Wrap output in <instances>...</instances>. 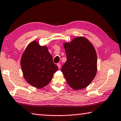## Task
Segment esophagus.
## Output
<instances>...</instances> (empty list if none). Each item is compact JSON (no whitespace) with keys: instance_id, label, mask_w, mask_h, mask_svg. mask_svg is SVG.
Returning <instances> with one entry per match:
<instances>
[{"instance_id":"obj_1","label":"esophagus","mask_w":121,"mask_h":121,"mask_svg":"<svg viewBox=\"0 0 121 121\" xmlns=\"http://www.w3.org/2000/svg\"><path fill=\"white\" fill-rule=\"evenodd\" d=\"M57 67H58V68L59 69H60V68H61V65H60V64H59V63H58V64H57Z\"/></svg>"}]
</instances>
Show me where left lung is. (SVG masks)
<instances>
[{
  "label": "left lung",
  "instance_id": "left-lung-1",
  "mask_svg": "<svg viewBox=\"0 0 121 121\" xmlns=\"http://www.w3.org/2000/svg\"><path fill=\"white\" fill-rule=\"evenodd\" d=\"M67 61L61 71L69 85L82 89L93 81L97 71V55L92 44L84 37H78L64 44Z\"/></svg>",
  "mask_w": 121,
  "mask_h": 121
}]
</instances>
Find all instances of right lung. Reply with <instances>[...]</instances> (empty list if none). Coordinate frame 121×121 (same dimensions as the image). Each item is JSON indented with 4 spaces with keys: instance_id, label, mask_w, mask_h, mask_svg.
<instances>
[{
    "instance_id": "right-lung-1",
    "label": "right lung",
    "mask_w": 121,
    "mask_h": 121,
    "mask_svg": "<svg viewBox=\"0 0 121 121\" xmlns=\"http://www.w3.org/2000/svg\"><path fill=\"white\" fill-rule=\"evenodd\" d=\"M21 66L26 81L38 88L47 85L58 70L47 47L41 46L36 41L27 47L21 59Z\"/></svg>"
}]
</instances>
